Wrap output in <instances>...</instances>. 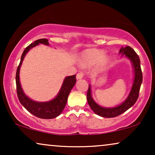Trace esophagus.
<instances>
[{
	"mask_svg": "<svg viewBox=\"0 0 155 155\" xmlns=\"http://www.w3.org/2000/svg\"><path fill=\"white\" fill-rule=\"evenodd\" d=\"M83 75H84V73H82V72H80V73H78L77 74V75H76V78H77V80L82 79V78H83Z\"/></svg>",
	"mask_w": 155,
	"mask_h": 155,
	"instance_id": "esophagus-1",
	"label": "esophagus"
}]
</instances>
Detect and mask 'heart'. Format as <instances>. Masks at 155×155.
<instances>
[{"mask_svg":"<svg viewBox=\"0 0 155 155\" xmlns=\"http://www.w3.org/2000/svg\"><path fill=\"white\" fill-rule=\"evenodd\" d=\"M98 61L101 66L107 65L108 58L104 56V52L103 51L90 49L84 51L82 55L81 64L83 66H90Z\"/></svg>","mask_w":155,"mask_h":155,"instance_id":"obj_1","label":"heart"}]
</instances>
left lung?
Here are the masks:
<instances>
[{"label":"left lung","mask_w":155,"mask_h":155,"mask_svg":"<svg viewBox=\"0 0 155 155\" xmlns=\"http://www.w3.org/2000/svg\"><path fill=\"white\" fill-rule=\"evenodd\" d=\"M120 53H122L123 55L124 54L125 56L130 59L133 63L135 72L134 82H133L130 94L126 99V100L116 107L103 108L95 103L92 99V95H91L90 86H89L87 93V102L90 108L95 114L102 116V117L114 118L120 115L134 105L139 97L140 89L142 82H143V73L141 71L140 61L138 55L130 46H126L125 48H121L120 50Z\"/></svg>","instance_id":"1"}]
</instances>
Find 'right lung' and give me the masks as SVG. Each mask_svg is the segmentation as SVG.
<instances>
[{
	"mask_svg": "<svg viewBox=\"0 0 155 155\" xmlns=\"http://www.w3.org/2000/svg\"><path fill=\"white\" fill-rule=\"evenodd\" d=\"M39 44H44L45 45H48V39H40L29 44L24 50L21 56V60L19 64L16 72V90L17 94H18L19 101L23 107L26 109L29 112H30L34 116L38 118H44V119H51V118H56L60 115L63 110L64 109L65 104L67 103L68 97L70 94V92L75 85L76 82L75 75L68 76L64 80L63 85L57 95L56 98L51 101H46V102H37L34 101L28 98L24 94L20 86V78H19V73H20V68L22 65V61L24 59L25 55L30 48L34 46L38 45Z\"/></svg>",
	"mask_w": 155,
	"mask_h": 155,
	"instance_id": "obj_1",
	"label": "right lung"
}]
</instances>
